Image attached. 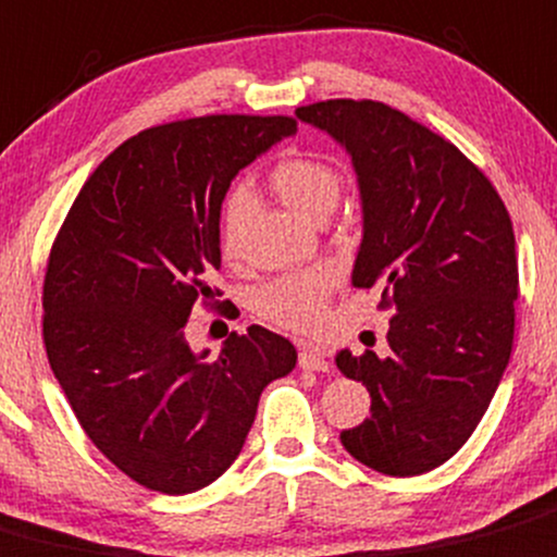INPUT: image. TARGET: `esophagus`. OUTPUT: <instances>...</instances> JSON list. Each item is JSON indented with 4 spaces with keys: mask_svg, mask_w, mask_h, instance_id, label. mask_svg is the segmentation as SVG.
<instances>
[{
    "mask_svg": "<svg viewBox=\"0 0 557 557\" xmlns=\"http://www.w3.org/2000/svg\"><path fill=\"white\" fill-rule=\"evenodd\" d=\"M299 367L301 370H315V372H326L329 370V361L323 359L318 350H299Z\"/></svg>",
    "mask_w": 557,
    "mask_h": 557,
    "instance_id": "1",
    "label": "esophagus"
}]
</instances>
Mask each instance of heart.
Here are the masks:
<instances>
[{
    "mask_svg": "<svg viewBox=\"0 0 557 557\" xmlns=\"http://www.w3.org/2000/svg\"><path fill=\"white\" fill-rule=\"evenodd\" d=\"M272 187L296 214L312 220H326L334 212L343 190V176L332 163L318 158H288L272 171ZM250 209L247 187H236L223 207V252L234 256L242 220ZM334 288V272L315 267L301 274H285L272 280L256 294V310L274 326L290 332H312L321 326L326 299Z\"/></svg>",
    "mask_w": 557,
    "mask_h": 557,
    "instance_id": "1",
    "label": "heart"
}]
</instances>
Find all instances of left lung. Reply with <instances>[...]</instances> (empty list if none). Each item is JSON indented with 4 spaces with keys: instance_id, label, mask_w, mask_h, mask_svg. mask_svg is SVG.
<instances>
[{
    "instance_id": "obj_1",
    "label": "left lung",
    "mask_w": 557,
    "mask_h": 557,
    "mask_svg": "<svg viewBox=\"0 0 557 557\" xmlns=\"http://www.w3.org/2000/svg\"><path fill=\"white\" fill-rule=\"evenodd\" d=\"M296 119L350 158L361 201L350 285L394 310L386 354L334 356L372 399L339 441L372 471L419 476L462 449L504 381L520 290L511 218L455 144L397 108L326 100Z\"/></svg>"
}]
</instances>
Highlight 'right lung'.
<instances>
[{
    "label": "right lung",
    "instance_id": "add662e5",
    "mask_svg": "<svg viewBox=\"0 0 557 557\" xmlns=\"http://www.w3.org/2000/svg\"><path fill=\"white\" fill-rule=\"evenodd\" d=\"M296 133L288 116L160 124L113 149L81 187L48 258L42 339L91 444L133 482L187 495L223 476L261 392L296 348L250 326L218 356L187 343L220 269V212L242 169Z\"/></svg>",
    "mask_w": 557,
    "mask_h": 557
}]
</instances>
